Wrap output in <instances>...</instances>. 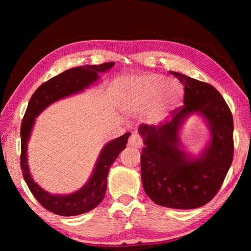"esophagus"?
I'll use <instances>...</instances> for the list:
<instances>
[{
    "mask_svg": "<svg viewBox=\"0 0 251 251\" xmlns=\"http://www.w3.org/2000/svg\"><path fill=\"white\" fill-rule=\"evenodd\" d=\"M129 146L131 147H135V148H141L143 146V139L139 135L137 134H133L129 137V141H128Z\"/></svg>",
    "mask_w": 251,
    "mask_h": 251,
    "instance_id": "1",
    "label": "esophagus"
}]
</instances>
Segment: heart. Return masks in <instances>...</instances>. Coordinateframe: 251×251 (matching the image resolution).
Segmentation results:
<instances>
[{"instance_id":"b5f03b06","label":"heart","mask_w":251,"mask_h":251,"mask_svg":"<svg viewBox=\"0 0 251 251\" xmlns=\"http://www.w3.org/2000/svg\"><path fill=\"white\" fill-rule=\"evenodd\" d=\"M184 95L181 85L166 80L160 75H146L139 77L126 88L123 101L127 109L139 112L154 101L152 112L160 115L177 107Z\"/></svg>"}]
</instances>
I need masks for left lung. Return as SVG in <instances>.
<instances>
[{"label":"left lung","instance_id":"obj_1","mask_svg":"<svg viewBox=\"0 0 251 251\" xmlns=\"http://www.w3.org/2000/svg\"><path fill=\"white\" fill-rule=\"evenodd\" d=\"M185 86L184 106L158 125L139 126L142 181L147 196L157 205L194 209L218 193L231 166L233 121L220 93L210 84L169 72ZM198 113L206 121L211 139L198 157L183 151L179 131L184 121Z\"/></svg>","mask_w":251,"mask_h":251}]
</instances>
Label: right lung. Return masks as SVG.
Listing matches in <instances>:
<instances>
[{
    "mask_svg": "<svg viewBox=\"0 0 251 251\" xmlns=\"http://www.w3.org/2000/svg\"><path fill=\"white\" fill-rule=\"evenodd\" d=\"M114 65L115 63L109 62L100 65H84L67 70L42 84L28 101L21 126V168L24 180L33 196L45 209L53 214L76 216L94 209L100 205L106 193L109 168L120 152L125 150L130 133H126L106 144L100 151L92 176L82 188L67 195H53L37 185L29 173L26 151L35 118L56 100L77 94L90 87L100 79V73H105Z\"/></svg>",
    "mask_w": 251,
    "mask_h": 251,
    "instance_id": "right-lung-1",
    "label": "right lung"
}]
</instances>
